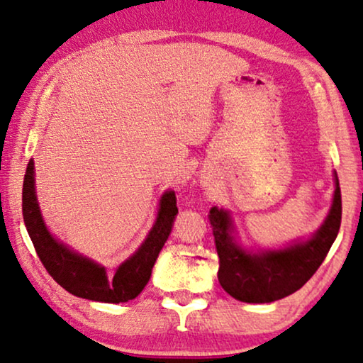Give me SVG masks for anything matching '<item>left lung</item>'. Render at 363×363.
I'll return each mask as SVG.
<instances>
[{
	"instance_id": "8db88e82",
	"label": "left lung",
	"mask_w": 363,
	"mask_h": 363,
	"mask_svg": "<svg viewBox=\"0 0 363 363\" xmlns=\"http://www.w3.org/2000/svg\"><path fill=\"white\" fill-rule=\"evenodd\" d=\"M335 191L328 217L315 233L306 240L272 250H250L238 242L230 212L212 207L211 220L220 259L218 283L242 303H273L293 294L318 272L339 233L342 199L334 172Z\"/></svg>"
}]
</instances>
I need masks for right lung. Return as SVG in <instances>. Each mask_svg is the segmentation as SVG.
<instances>
[{
	"label": "right lung",
	"instance_id": "obj_1",
	"mask_svg": "<svg viewBox=\"0 0 363 363\" xmlns=\"http://www.w3.org/2000/svg\"><path fill=\"white\" fill-rule=\"evenodd\" d=\"M176 216V194L166 191L160 199L156 220L140 248L126 258L113 274H108L105 267L74 252L49 232L35 196L33 160L29 161L24 176L23 217L38 257L50 277L77 298L113 304L135 299L150 281L152 267L169 237Z\"/></svg>",
	"mask_w": 363,
	"mask_h": 363
}]
</instances>
